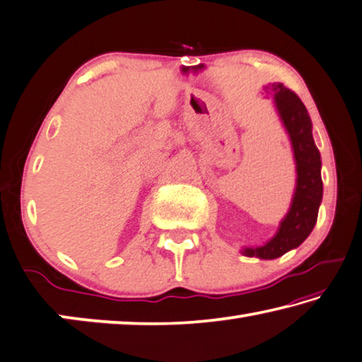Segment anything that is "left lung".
Masks as SVG:
<instances>
[{
  "mask_svg": "<svg viewBox=\"0 0 362 362\" xmlns=\"http://www.w3.org/2000/svg\"><path fill=\"white\" fill-rule=\"evenodd\" d=\"M274 91L277 112L286 125L292 141L295 162H297V189L292 206L281 223L279 230L263 247L245 248V257L274 259L282 257L292 248H297L317 221L319 205L322 200L321 153L315 144L311 133V118L301 99L282 83H272L264 88Z\"/></svg>",
  "mask_w": 362,
  "mask_h": 362,
  "instance_id": "8db88e82",
  "label": "left lung"
}]
</instances>
